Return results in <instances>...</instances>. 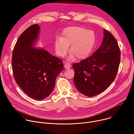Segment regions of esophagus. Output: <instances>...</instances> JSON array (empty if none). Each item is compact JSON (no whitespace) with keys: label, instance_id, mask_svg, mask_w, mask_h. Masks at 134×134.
I'll use <instances>...</instances> for the list:
<instances>
[{"label":"esophagus","instance_id":"1","mask_svg":"<svg viewBox=\"0 0 134 134\" xmlns=\"http://www.w3.org/2000/svg\"><path fill=\"white\" fill-rule=\"evenodd\" d=\"M64 67H65V68L66 69H68V68H70V64H68V63H66V64H65Z\"/></svg>","mask_w":134,"mask_h":134}]
</instances>
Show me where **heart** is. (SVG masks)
Segmentation results:
<instances>
[{
	"label": "heart",
	"instance_id": "b5f03b06",
	"mask_svg": "<svg viewBox=\"0 0 134 134\" xmlns=\"http://www.w3.org/2000/svg\"><path fill=\"white\" fill-rule=\"evenodd\" d=\"M95 42L93 31L79 26H71L65 29L60 38L55 40L54 47L57 55L63 57L70 45L69 60L75 57L79 59L87 57L92 50Z\"/></svg>",
	"mask_w": 134,
	"mask_h": 134
}]
</instances>
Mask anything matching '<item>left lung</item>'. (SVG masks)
Instances as JSON below:
<instances>
[{
	"label": "left lung",
	"mask_w": 134,
	"mask_h": 134,
	"mask_svg": "<svg viewBox=\"0 0 134 134\" xmlns=\"http://www.w3.org/2000/svg\"><path fill=\"white\" fill-rule=\"evenodd\" d=\"M100 48L88 58L72 65L77 90L91 97L107 88L114 80L120 62V50L115 38L103 29Z\"/></svg>",
	"instance_id": "1"
}]
</instances>
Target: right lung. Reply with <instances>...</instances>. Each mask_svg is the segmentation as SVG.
I'll use <instances>...</instances> for the list:
<instances>
[{
	"label": "right lung",
	"mask_w": 134,
	"mask_h": 134,
	"mask_svg": "<svg viewBox=\"0 0 134 134\" xmlns=\"http://www.w3.org/2000/svg\"><path fill=\"white\" fill-rule=\"evenodd\" d=\"M40 31L37 24L28 27L14 47L12 66L16 83L31 98L42 100L52 92L62 61L42 48H36Z\"/></svg>",
	"instance_id": "1"
}]
</instances>
